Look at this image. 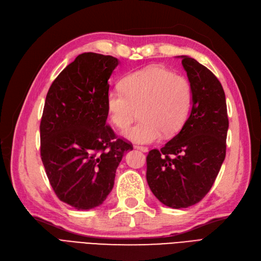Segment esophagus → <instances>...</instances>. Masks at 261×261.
<instances>
[{
	"instance_id": "esophagus-1",
	"label": "esophagus",
	"mask_w": 261,
	"mask_h": 261,
	"mask_svg": "<svg viewBox=\"0 0 261 261\" xmlns=\"http://www.w3.org/2000/svg\"><path fill=\"white\" fill-rule=\"evenodd\" d=\"M134 147H135V149H138V150H140V151H143V152H147L148 151V148L144 147V146L136 145V146H134Z\"/></svg>"
}]
</instances>
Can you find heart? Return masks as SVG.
Returning <instances> with one entry per match:
<instances>
[{
    "label": "heart",
    "mask_w": 261,
    "mask_h": 261,
    "mask_svg": "<svg viewBox=\"0 0 261 261\" xmlns=\"http://www.w3.org/2000/svg\"><path fill=\"white\" fill-rule=\"evenodd\" d=\"M193 103V90L186 77L151 65L126 75L121 88L110 89L106 106L110 121L120 129L127 128L137 117L141 120L123 133L138 144L159 141L163 134L172 137L186 123Z\"/></svg>",
    "instance_id": "obj_1"
}]
</instances>
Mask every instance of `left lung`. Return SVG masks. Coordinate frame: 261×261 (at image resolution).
<instances>
[{
  "label": "left lung",
  "mask_w": 261,
  "mask_h": 261,
  "mask_svg": "<svg viewBox=\"0 0 261 261\" xmlns=\"http://www.w3.org/2000/svg\"><path fill=\"white\" fill-rule=\"evenodd\" d=\"M193 90V107L176 136L147 155V181L170 208L199 202L218 176L226 151L228 118L222 85L195 59L178 57Z\"/></svg>",
  "instance_id": "left-lung-1"
}]
</instances>
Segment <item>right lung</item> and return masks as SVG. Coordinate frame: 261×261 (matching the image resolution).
Returning <instances> with one entry per match:
<instances>
[{"label":"right lung","instance_id":"1","mask_svg":"<svg viewBox=\"0 0 261 261\" xmlns=\"http://www.w3.org/2000/svg\"><path fill=\"white\" fill-rule=\"evenodd\" d=\"M118 60L83 53L55 78L40 123V153L46 176L63 202L77 210L103 203L116 169L133 145L107 125L108 81Z\"/></svg>","mask_w":261,"mask_h":261}]
</instances>
